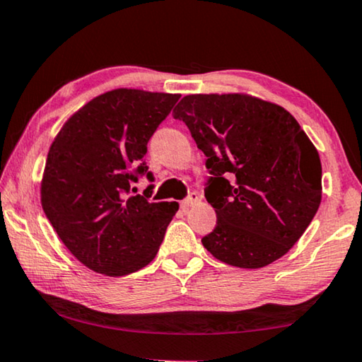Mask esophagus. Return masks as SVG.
Masks as SVG:
<instances>
[{"label": "esophagus", "mask_w": 362, "mask_h": 362, "mask_svg": "<svg viewBox=\"0 0 362 362\" xmlns=\"http://www.w3.org/2000/svg\"><path fill=\"white\" fill-rule=\"evenodd\" d=\"M198 198H199L198 193H190V194H188V197L180 203V208H182L183 211H187L188 208H192V206L198 202Z\"/></svg>", "instance_id": "obj_1"}]
</instances>
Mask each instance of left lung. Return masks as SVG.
<instances>
[{"label": "left lung", "instance_id": "1", "mask_svg": "<svg viewBox=\"0 0 362 362\" xmlns=\"http://www.w3.org/2000/svg\"><path fill=\"white\" fill-rule=\"evenodd\" d=\"M204 153V197L217 226L203 246L226 264L259 269L282 257L322 198L319 153L288 111L248 95H188L174 109Z\"/></svg>", "mask_w": 362, "mask_h": 362}]
</instances>
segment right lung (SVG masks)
Returning <instances> with one entry per match:
<instances>
[{
  "label": "right lung",
  "instance_id": "1",
  "mask_svg": "<svg viewBox=\"0 0 362 362\" xmlns=\"http://www.w3.org/2000/svg\"><path fill=\"white\" fill-rule=\"evenodd\" d=\"M180 95L119 88L67 120L49 148L42 206L66 248L95 272L120 277L150 264L175 216V202L151 203L148 141Z\"/></svg>",
  "mask_w": 362,
  "mask_h": 362
}]
</instances>
